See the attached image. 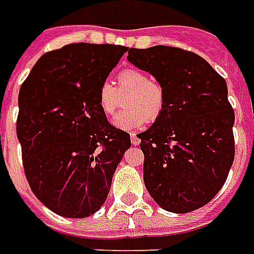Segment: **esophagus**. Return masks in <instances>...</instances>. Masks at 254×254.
<instances>
[{
    "instance_id": "34e87169",
    "label": "esophagus",
    "mask_w": 254,
    "mask_h": 254,
    "mask_svg": "<svg viewBox=\"0 0 254 254\" xmlns=\"http://www.w3.org/2000/svg\"><path fill=\"white\" fill-rule=\"evenodd\" d=\"M130 138H131V143H132V145H135V146H138V145L141 143V139H139V138L136 136V134H131Z\"/></svg>"
}]
</instances>
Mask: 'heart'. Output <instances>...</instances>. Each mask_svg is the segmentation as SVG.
Instances as JSON below:
<instances>
[{"instance_id": "1", "label": "heart", "mask_w": 254, "mask_h": 254, "mask_svg": "<svg viewBox=\"0 0 254 254\" xmlns=\"http://www.w3.org/2000/svg\"><path fill=\"white\" fill-rule=\"evenodd\" d=\"M118 89L111 82H102L97 101L101 111L108 116L116 113L122 105V97L126 100V111L113 119V126L123 131L141 128L145 122L159 118L164 108L165 94L163 86L149 78V75L135 68H127L118 73Z\"/></svg>"}]
</instances>
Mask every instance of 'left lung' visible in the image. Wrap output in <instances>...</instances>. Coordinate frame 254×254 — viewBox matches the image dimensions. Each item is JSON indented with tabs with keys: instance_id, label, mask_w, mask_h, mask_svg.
I'll list each match as a JSON object with an SVG mask.
<instances>
[{
	"instance_id": "1",
	"label": "left lung",
	"mask_w": 254,
	"mask_h": 254,
	"mask_svg": "<svg viewBox=\"0 0 254 254\" xmlns=\"http://www.w3.org/2000/svg\"><path fill=\"white\" fill-rule=\"evenodd\" d=\"M127 60L154 76L165 94L159 118L138 134L146 190L168 212L198 209L219 193L234 161L235 118L226 80L179 48H131Z\"/></svg>"
}]
</instances>
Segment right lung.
Listing matches in <instances>:
<instances>
[{
	"label": "right lung",
	"instance_id": "1",
	"mask_svg": "<svg viewBox=\"0 0 254 254\" xmlns=\"http://www.w3.org/2000/svg\"><path fill=\"white\" fill-rule=\"evenodd\" d=\"M118 45L71 44L45 53L19 93L16 134L26 178L42 204L80 219L101 208L130 134L108 123L98 89L122 56Z\"/></svg>",
	"mask_w": 254,
	"mask_h": 254
}]
</instances>
